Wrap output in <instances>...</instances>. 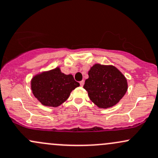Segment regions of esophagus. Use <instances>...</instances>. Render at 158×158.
<instances>
[{
    "instance_id": "1",
    "label": "esophagus",
    "mask_w": 158,
    "mask_h": 158,
    "mask_svg": "<svg viewBox=\"0 0 158 158\" xmlns=\"http://www.w3.org/2000/svg\"><path fill=\"white\" fill-rule=\"evenodd\" d=\"M80 84H81V86H84V81H81V82H80Z\"/></svg>"
}]
</instances>
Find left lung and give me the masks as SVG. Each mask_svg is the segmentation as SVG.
I'll return each instance as SVG.
<instances>
[{
    "mask_svg": "<svg viewBox=\"0 0 158 158\" xmlns=\"http://www.w3.org/2000/svg\"><path fill=\"white\" fill-rule=\"evenodd\" d=\"M88 74L84 88L90 100L99 108L113 107L126 93L128 88L126 77L114 65L95 63Z\"/></svg>",
    "mask_w": 158,
    "mask_h": 158,
    "instance_id": "1",
    "label": "left lung"
}]
</instances>
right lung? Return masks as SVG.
Wrapping results in <instances>:
<instances>
[{
  "label": "right lung",
  "instance_id": "add662e5",
  "mask_svg": "<svg viewBox=\"0 0 158 158\" xmlns=\"http://www.w3.org/2000/svg\"><path fill=\"white\" fill-rule=\"evenodd\" d=\"M79 86L72 74L63 73L60 67L35 74L31 81L33 95L46 107H59Z\"/></svg>",
  "mask_w": 158,
  "mask_h": 158
}]
</instances>
